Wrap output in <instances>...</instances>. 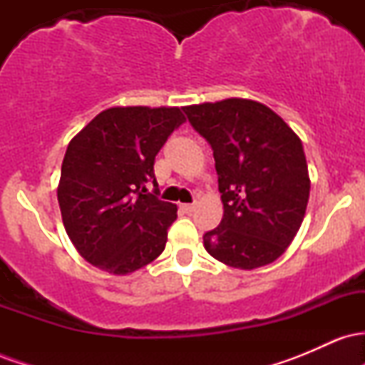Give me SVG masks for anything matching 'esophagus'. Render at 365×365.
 Returning a JSON list of instances; mask_svg holds the SVG:
<instances>
[{
	"instance_id": "obj_1",
	"label": "esophagus",
	"mask_w": 365,
	"mask_h": 365,
	"mask_svg": "<svg viewBox=\"0 0 365 365\" xmlns=\"http://www.w3.org/2000/svg\"><path fill=\"white\" fill-rule=\"evenodd\" d=\"M180 209H182V211L185 212V215H190V212H194L195 204L194 202H192V204H180Z\"/></svg>"
}]
</instances>
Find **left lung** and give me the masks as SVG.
I'll list each match as a JSON object with an SVG mask.
<instances>
[{"label": "left lung", "instance_id": "8db88e82", "mask_svg": "<svg viewBox=\"0 0 365 365\" xmlns=\"http://www.w3.org/2000/svg\"><path fill=\"white\" fill-rule=\"evenodd\" d=\"M183 113L211 145L225 209L220 226L204 233L206 250L238 269L276 261L307 207L302 142L274 111L249 99L195 104Z\"/></svg>", "mask_w": 365, "mask_h": 365}]
</instances>
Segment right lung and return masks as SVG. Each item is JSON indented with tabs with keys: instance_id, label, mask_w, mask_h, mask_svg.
I'll use <instances>...</instances> for the list:
<instances>
[{
	"instance_id": "1",
	"label": "right lung",
	"mask_w": 365,
	"mask_h": 365,
	"mask_svg": "<svg viewBox=\"0 0 365 365\" xmlns=\"http://www.w3.org/2000/svg\"><path fill=\"white\" fill-rule=\"evenodd\" d=\"M182 123L178 108H110L68 144L58 202L70 240L92 266L127 274L165 250L177 206L159 199L154 159Z\"/></svg>"
}]
</instances>
